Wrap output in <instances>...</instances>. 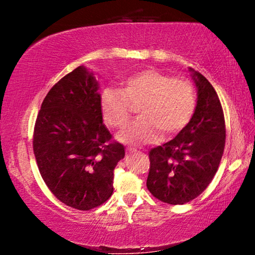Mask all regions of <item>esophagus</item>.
<instances>
[{"instance_id":"34e87169","label":"esophagus","mask_w":255,"mask_h":255,"mask_svg":"<svg viewBox=\"0 0 255 255\" xmlns=\"http://www.w3.org/2000/svg\"><path fill=\"white\" fill-rule=\"evenodd\" d=\"M137 152L139 151H136L135 148H127V150H126V153L127 154H134V153H137Z\"/></svg>"}]
</instances>
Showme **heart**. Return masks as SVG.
Masks as SVG:
<instances>
[{
  "mask_svg": "<svg viewBox=\"0 0 255 255\" xmlns=\"http://www.w3.org/2000/svg\"><path fill=\"white\" fill-rule=\"evenodd\" d=\"M139 105V119L120 133L127 144H145L160 135L176 134L191 121L197 105L193 84L184 78H171L157 69H144L122 80V89L108 86L101 96V111L105 124L121 129Z\"/></svg>",
  "mask_w": 255,
  "mask_h": 255,
  "instance_id": "1",
  "label": "heart"
}]
</instances>
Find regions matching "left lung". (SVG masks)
I'll list each match as a JSON object with an SVG mask.
<instances>
[{
	"label": "left lung",
	"instance_id": "obj_1",
	"mask_svg": "<svg viewBox=\"0 0 255 255\" xmlns=\"http://www.w3.org/2000/svg\"><path fill=\"white\" fill-rule=\"evenodd\" d=\"M193 72L198 102L191 121L170 141L148 152L147 189L158 200L182 205L211 183L225 146L224 113L217 92L206 78Z\"/></svg>",
	"mask_w": 255,
	"mask_h": 255
}]
</instances>
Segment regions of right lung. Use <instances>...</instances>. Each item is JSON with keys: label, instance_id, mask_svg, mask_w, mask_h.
<instances>
[{"label": "right lung", "instance_id": "1", "mask_svg": "<svg viewBox=\"0 0 255 255\" xmlns=\"http://www.w3.org/2000/svg\"><path fill=\"white\" fill-rule=\"evenodd\" d=\"M98 83L85 67L57 81L38 113L33 152L44 182L61 203L80 211L114 192V169L124 145L103 125Z\"/></svg>", "mask_w": 255, "mask_h": 255}]
</instances>
